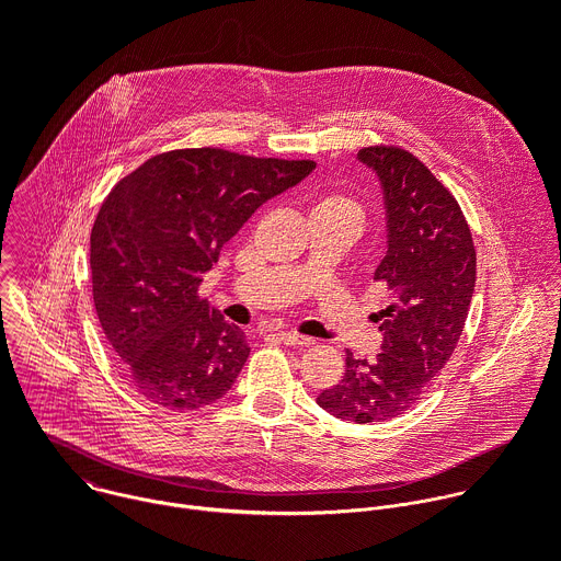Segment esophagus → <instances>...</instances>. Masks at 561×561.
Masks as SVG:
<instances>
[{
	"mask_svg": "<svg viewBox=\"0 0 561 561\" xmlns=\"http://www.w3.org/2000/svg\"><path fill=\"white\" fill-rule=\"evenodd\" d=\"M279 340H282L284 344H288V346H310V344H314L312 337L299 335V333H295V331H282V333H279Z\"/></svg>",
	"mask_w": 561,
	"mask_h": 561,
	"instance_id": "obj_1",
	"label": "esophagus"
}]
</instances>
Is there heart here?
<instances>
[{
  "instance_id": "heart-1",
  "label": "heart",
  "mask_w": 561,
  "mask_h": 561,
  "mask_svg": "<svg viewBox=\"0 0 561 561\" xmlns=\"http://www.w3.org/2000/svg\"><path fill=\"white\" fill-rule=\"evenodd\" d=\"M312 210H324V213H342L362 219V206L351 197L340 191H329L324 195H319L314 202Z\"/></svg>"
}]
</instances>
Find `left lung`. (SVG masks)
<instances>
[{"instance_id": "left-lung-1", "label": "left lung", "mask_w": 561, "mask_h": 561, "mask_svg": "<svg viewBox=\"0 0 561 561\" xmlns=\"http://www.w3.org/2000/svg\"><path fill=\"white\" fill-rule=\"evenodd\" d=\"M359 162L379 178L388 251L375 271L390 293L375 362L346 353L342 381L317 394L337 420L386 422L413 409L450 359L474 290L477 255L453 193L399 146H366Z\"/></svg>"}]
</instances>
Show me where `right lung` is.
<instances>
[{
	"instance_id": "1",
	"label": "right lung",
	"mask_w": 561,
	"mask_h": 561,
	"mask_svg": "<svg viewBox=\"0 0 561 561\" xmlns=\"http://www.w3.org/2000/svg\"><path fill=\"white\" fill-rule=\"evenodd\" d=\"M310 159L180 148L119 180L91 230L93 301L124 377L148 402L195 411L221 399L247 364L242 329L199 299L221 247Z\"/></svg>"
}]
</instances>
